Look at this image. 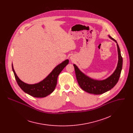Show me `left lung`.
<instances>
[{"label":"left lung","instance_id":"1","mask_svg":"<svg viewBox=\"0 0 133 133\" xmlns=\"http://www.w3.org/2000/svg\"><path fill=\"white\" fill-rule=\"evenodd\" d=\"M109 37L117 43L118 54L117 66L114 73L111 76L102 80H95L85 75L78 69L76 64H73L76 78L79 86L83 90L89 93L95 95H100L104 93L113 88L119 80L122 68L123 59L117 41L110 35H109Z\"/></svg>","mask_w":133,"mask_h":133}]
</instances>
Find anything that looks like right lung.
Instances as JSON below:
<instances>
[{"instance_id": "1", "label": "right lung", "mask_w": 133, "mask_h": 133, "mask_svg": "<svg viewBox=\"0 0 133 133\" xmlns=\"http://www.w3.org/2000/svg\"><path fill=\"white\" fill-rule=\"evenodd\" d=\"M69 59H66L56 66L49 75L37 83L30 84L21 81L17 76L12 64V70L19 87L26 93L36 98H42L51 94L57 84V78L62 70L68 64Z\"/></svg>"}]
</instances>
